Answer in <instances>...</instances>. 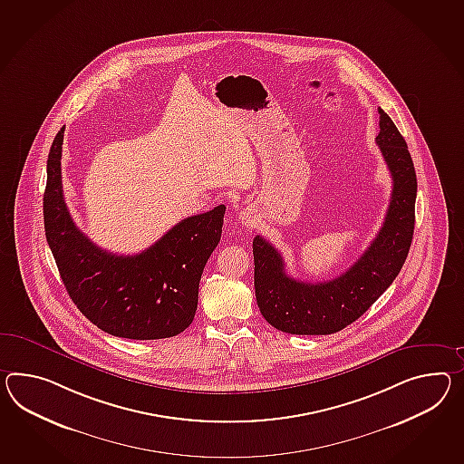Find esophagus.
I'll return each mask as SVG.
<instances>
[{"label":"esophagus","instance_id":"34e87169","mask_svg":"<svg viewBox=\"0 0 464 464\" xmlns=\"http://www.w3.org/2000/svg\"><path fill=\"white\" fill-rule=\"evenodd\" d=\"M239 219H241V225L245 227H256V216L251 209H245L239 216Z\"/></svg>","mask_w":464,"mask_h":464}]
</instances>
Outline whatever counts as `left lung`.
<instances>
[{
    "label": "left lung",
    "mask_w": 464,
    "mask_h": 464,
    "mask_svg": "<svg viewBox=\"0 0 464 464\" xmlns=\"http://www.w3.org/2000/svg\"><path fill=\"white\" fill-rule=\"evenodd\" d=\"M379 115L375 142L392 176L391 203L377 237L347 272L328 282L295 280L272 243L253 239L256 304L272 327L294 335L335 334L363 315L401 272L412 243L418 179L404 137L382 109Z\"/></svg>",
    "instance_id": "8db88e82"
}]
</instances>
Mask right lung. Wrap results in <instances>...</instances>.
<instances>
[{"instance_id": "obj_1", "label": "right lung", "mask_w": 464, "mask_h": 464, "mask_svg": "<svg viewBox=\"0 0 464 464\" xmlns=\"http://www.w3.org/2000/svg\"><path fill=\"white\" fill-rule=\"evenodd\" d=\"M58 130L46 160L44 221L70 298L93 325L113 337L168 339L191 325L204 265L223 231L227 206L182 219L139 255L99 248L75 227L62 188Z\"/></svg>"}]
</instances>
